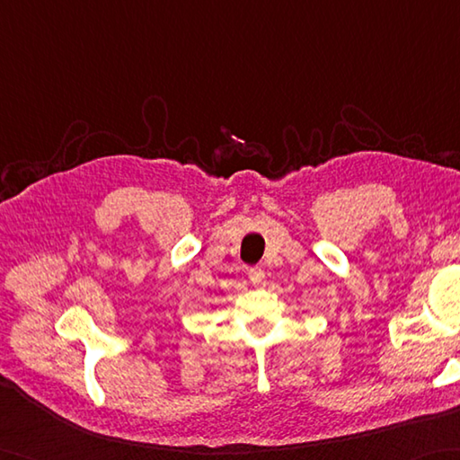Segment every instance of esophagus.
<instances>
[{"instance_id":"1","label":"esophagus","mask_w":460,"mask_h":460,"mask_svg":"<svg viewBox=\"0 0 460 460\" xmlns=\"http://www.w3.org/2000/svg\"><path fill=\"white\" fill-rule=\"evenodd\" d=\"M249 280L252 282V285H262V282H265V270H262L261 267H251Z\"/></svg>"}]
</instances>
